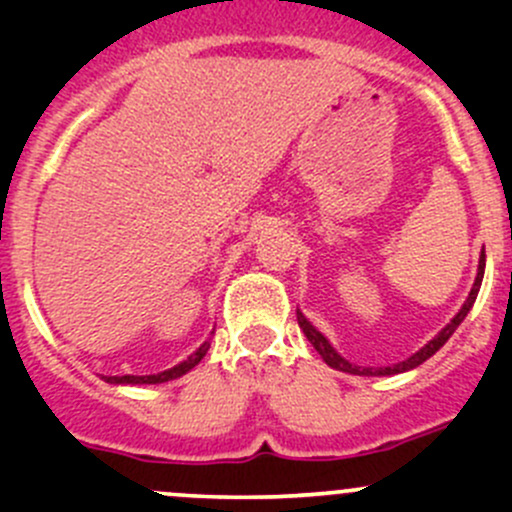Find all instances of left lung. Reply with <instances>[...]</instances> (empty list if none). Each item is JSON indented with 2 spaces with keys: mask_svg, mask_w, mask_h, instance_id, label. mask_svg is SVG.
Returning a JSON list of instances; mask_svg holds the SVG:
<instances>
[{
  "mask_svg": "<svg viewBox=\"0 0 512 512\" xmlns=\"http://www.w3.org/2000/svg\"><path fill=\"white\" fill-rule=\"evenodd\" d=\"M483 272H485V252H483V255H480V260H478V275H476V282H473L471 292H468V299H466V302H463V307L458 309L456 317H453L451 322H448L446 327H443L441 332H438L436 337L431 339V342L423 344V347L418 349L416 354H411L409 359L399 361V364H391V366H356V364H352V361L344 359V356L339 354L337 349L332 347V344H329V339L324 337V334L319 332V329L314 327V324L309 322V319L304 317V314L299 312V309H297V322H299V329H302L304 337L309 339V344H312V347L317 349L319 356H322V359L327 361V364L332 366V369H337V371H347V374H354V376H391V374H404V371L416 369L418 364H423V361H426V359H431V356L436 354L438 349H441L443 344L448 342V339H451V334L456 332L458 324H461L463 319L468 317V312H471L473 302H476V297H478V292H480V282H483Z\"/></svg>",
  "mask_w": 512,
  "mask_h": 512,
  "instance_id": "1",
  "label": "left lung"
}]
</instances>
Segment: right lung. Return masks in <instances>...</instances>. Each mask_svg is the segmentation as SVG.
<instances>
[{
    "instance_id": "1",
    "label": "right lung",
    "mask_w": 512,
    "mask_h": 512,
    "mask_svg": "<svg viewBox=\"0 0 512 512\" xmlns=\"http://www.w3.org/2000/svg\"><path fill=\"white\" fill-rule=\"evenodd\" d=\"M210 349V342H203L198 349H195L193 354L188 356L185 361H180V364H175L173 369H165V371H158V374H146V376H133V374H126V376H103V381H108V384H116V386H136V384H165V381H173L178 379V376L188 374L193 366L200 364V359H203L205 354H208Z\"/></svg>"
}]
</instances>
